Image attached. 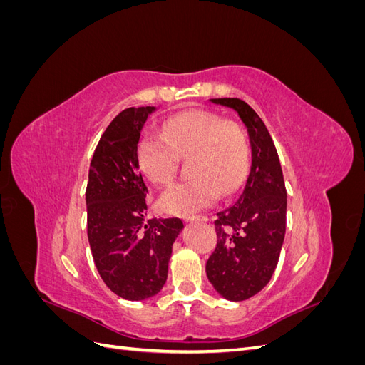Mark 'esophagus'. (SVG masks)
<instances>
[{
	"label": "esophagus",
	"mask_w": 365,
	"mask_h": 365,
	"mask_svg": "<svg viewBox=\"0 0 365 365\" xmlns=\"http://www.w3.org/2000/svg\"><path fill=\"white\" fill-rule=\"evenodd\" d=\"M200 220H207L204 216H192V217H185V222H200Z\"/></svg>",
	"instance_id": "1"
}]
</instances>
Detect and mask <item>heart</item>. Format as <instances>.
<instances>
[{"instance_id": "obj_1", "label": "heart", "mask_w": 365, "mask_h": 365, "mask_svg": "<svg viewBox=\"0 0 365 365\" xmlns=\"http://www.w3.org/2000/svg\"><path fill=\"white\" fill-rule=\"evenodd\" d=\"M140 170L160 185L172 182L180 157H189L192 180L172 185L160 197L163 212L192 216L230 195L244 181L250 143L244 129L208 111H185L164 121L163 134L145 132L137 141Z\"/></svg>"}]
</instances>
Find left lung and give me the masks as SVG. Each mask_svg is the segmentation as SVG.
Returning <instances> with one entry per match:
<instances>
[{"mask_svg": "<svg viewBox=\"0 0 365 365\" xmlns=\"http://www.w3.org/2000/svg\"><path fill=\"white\" fill-rule=\"evenodd\" d=\"M235 109L248 129L251 169L231 207L215 220L217 244L205 264L213 288L230 302L260 292L271 280L286 231L280 160L262 118L240 98H210Z\"/></svg>", "mask_w": 365, "mask_h": 365, "instance_id": "left-lung-1", "label": "left lung"}]
</instances>
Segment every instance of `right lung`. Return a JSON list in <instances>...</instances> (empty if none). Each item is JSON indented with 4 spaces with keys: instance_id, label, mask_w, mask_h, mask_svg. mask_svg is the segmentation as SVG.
Instances as JSON below:
<instances>
[{
    "instance_id": "right-lung-1",
    "label": "right lung",
    "mask_w": 365,
    "mask_h": 365,
    "mask_svg": "<svg viewBox=\"0 0 365 365\" xmlns=\"http://www.w3.org/2000/svg\"><path fill=\"white\" fill-rule=\"evenodd\" d=\"M155 106L128 108L103 132L85 192L86 230L105 284L130 302L158 294L168 280L172 245L184 228L178 217L148 219V187L137 163L141 129Z\"/></svg>"
}]
</instances>
